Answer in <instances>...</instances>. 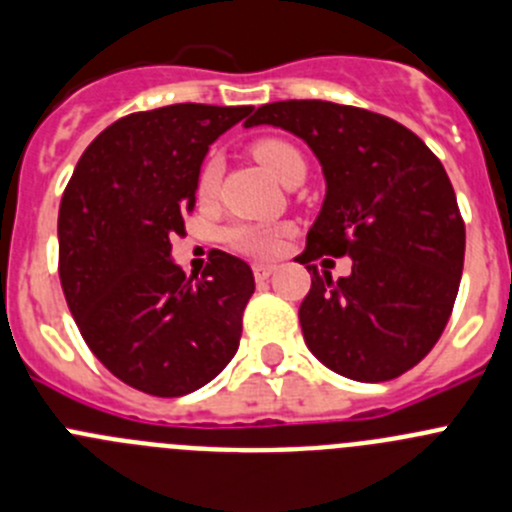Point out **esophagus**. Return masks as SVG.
Masks as SVG:
<instances>
[{
  "mask_svg": "<svg viewBox=\"0 0 512 512\" xmlns=\"http://www.w3.org/2000/svg\"><path fill=\"white\" fill-rule=\"evenodd\" d=\"M275 270H278V267L270 265V262H255V265H252V272H255V280L272 278V275H275Z\"/></svg>",
  "mask_w": 512,
  "mask_h": 512,
  "instance_id": "1",
  "label": "esophagus"
}]
</instances>
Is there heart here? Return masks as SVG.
<instances>
[{"label":"heart","mask_w":512,"mask_h":512,"mask_svg":"<svg viewBox=\"0 0 512 512\" xmlns=\"http://www.w3.org/2000/svg\"><path fill=\"white\" fill-rule=\"evenodd\" d=\"M252 154H255V159L280 181L288 179V174L295 169V166H305L298 148H295L293 143L283 141V138H260V141L252 143ZM219 176H222V164H219L217 156L204 159L202 169H199L197 174L199 197L202 199L214 197V191H217L219 186ZM288 232H290L288 224L242 222L224 229V242H227L232 250L245 252V255L272 257L283 250Z\"/></svg>","instance_id":"heart-1"}]
</instances>
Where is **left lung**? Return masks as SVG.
I'll use <instances>...</instances> for the list:
<instances>
[{"label":"left lung","mask_w":512,"mask_h":512,"mask_svg":"<svg viewBox=\"0 0 512 512\" xmlns=\"http://www.w3.org/2000/svg\"><path fill=\"white\" fill-rule=\"evenodd\" d=\"M260 123L303 138L326 176L300 255L313 272L298 313L313 356L366 384L414 369L450 321L465 262V222L442 161L407 126L353 105L280 100L245 126ZM323 254L351 256L352 275L318 273Z\"/></svg>","instance_id":"left-lung-1"}]
</instances>
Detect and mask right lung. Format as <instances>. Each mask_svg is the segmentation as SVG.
<instances>
[{"label": "right lung", "instance_id": "obj_1", "mask_svg": "<svg viewBox=\"0 0 512 512\" xmlns=\"http://www.w3.org/2000/svg\"><path fill=\"white\" fill-rule=\"evenodd\" d=\"M252 105L176 103L131 113L95 136L60 202V283L90 351L151 396L209 384L237 353L255 293L247 262L209 252L202 278L171 260L194 212L209 143Z\"/></svg>", "mask_w": 512, "mask_h": 512}]
</instances>
